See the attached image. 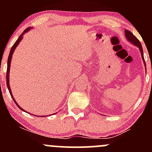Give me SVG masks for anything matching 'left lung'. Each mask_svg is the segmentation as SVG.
<instances>
[{"mask_svg":"<svg viewBox=\"0 0 152 152\" xmlns=\"http://www.w3.org/2000/svg\"><path fill=\"white\" fill-rule=\"evenodd\" d=\"M125 36H126V39L129 41L130 43H133L134 45H135L136 46H137L138 48H139V50L141 52V55H142V58L143 59V61H144V65H145V69L146 70V64H145V61H144V52H143V48L142 46V44H141L140 41L137 39V38L134 36V35L132 34V32L128 30H125Z\"/></svg>","mask_w":152,"mask_h":152,"instance_id":"8db88e82","label":"left lung"}]
</instances>
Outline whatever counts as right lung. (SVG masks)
Wrapping results in <instances>:
<instances>
[{
  "label": "right lung",
  "instance_id": "add662e5",
  "mask_svg": "<svg viewBox=\"0 0 152 152\" xmlns=\"http://www.w3.org/2000/svg\"><path fill=\"white\" fill-rule=\"evenodd\" d=\"M31 28H32V27H29V28H26V30L24 31L22 33L21 35H20V36H19V38H18V40H17V41H15L14 44H13V46H12L11 49H10V51L9 56H8V63H7V64H8V66H7V72H6V83H7V86H8V91H9V93H10V96H11L12 99H13V100L14 101V102L15 103V104H16V106H18V107L19 109H20V110H22V111H25V110L23 109L22 108L20 107V106H19L18 104H17V102H15V99L13 98V94H12V93H11V90H10V84H9V72H10V63H11L12 56H13V52H14V50H15V48H16V47L18 46V45L19 44V43H20V41H21V40H22V38H23V35L25 34L26 33H27L28 31H30ZM48 116H49V115H48Z\"/></svg>",
  "mask_w": 152,
  "mask_h": 152
}]
</instances>
